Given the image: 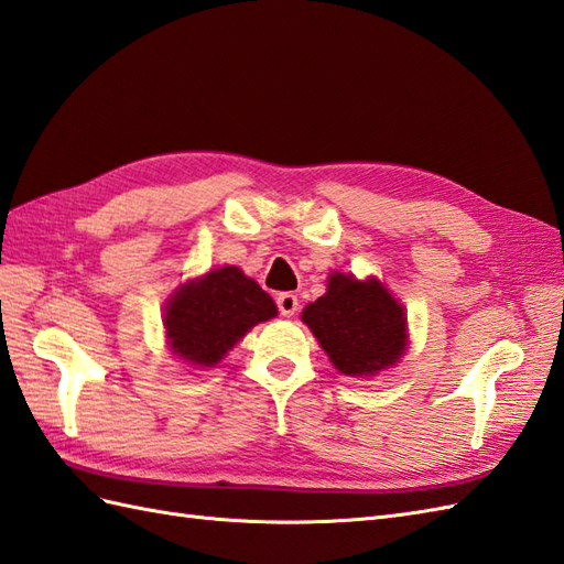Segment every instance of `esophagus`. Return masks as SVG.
Segmentation results:
<instances>
[{
  "instance_id": "1",
  "label": "esophagus",
  "mask_w": 564,
  "mask_h": 564,
  "mask_svg": "<svg viewBox=\"0 0 564 564\" xmlns=\"http://www.w3.org/2000/svg\"><path fill=\"white\" fill-rule=\"evenodd\" d=\"M276 305H279L281 316H293L300 310V302H297L295 293H281L276 297Z\"/></svg>"
}]
</instances>
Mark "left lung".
<instances>
[{
  "label": "left lung",
  "mask_w": 564,
  "mask_h": 564,
  "mask_svg": "<svg viewBox=\"0 0 564 564\" xmlns=\"http://www.w3.org/2000/svg\"><path fill=\"white\" fill-rule=\"evenodd\" d=\"M302 322L345 377H377L408 345L405 312L377 279L334 273L326 293L302 310Z\"/></svg>",
  "instance_id": "obj_1"
}]
</instances>
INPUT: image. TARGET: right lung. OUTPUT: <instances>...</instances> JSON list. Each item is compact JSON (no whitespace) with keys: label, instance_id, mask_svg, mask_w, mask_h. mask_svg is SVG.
<instances>
[{"label":"right lung","instance_id":"1","mask_svg":"<svg viewBox=\"0 0 564 564\" xmlns=\"http://www.w3.org/2000/svg\"><path fill=\"white\" fill-rule=\"evenodd\" d=\"M276 316V305L238 267L214 269L183 283L169 300L164 328L173 355L195 367H214L259 324Z\"/></svg>","mask_w":564,"mask_h":564}]
</instances>
